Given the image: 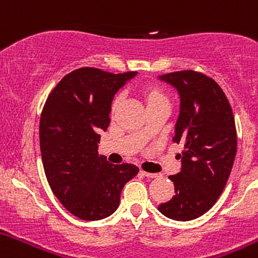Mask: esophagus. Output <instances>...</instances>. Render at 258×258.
<instances>
[{
    "label": "esophagus",
    "mask_w": 258,
    "mask_h": 258,
    "mask_svg": "<svg viewBox=\"0 0 258 258\" xmlns=\"http://www.w3.org/2000/svg\"><path fill=\"white\" fill-rule=\"evenodd\" d=\"M143 174L146 175V177H149V178H157V177H160V173H150V172H143Z\"/></svg>",
    "instance_id": "esophagus-1"
}]
</instances>
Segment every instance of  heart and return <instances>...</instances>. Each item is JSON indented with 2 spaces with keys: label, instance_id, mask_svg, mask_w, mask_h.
<instances>
[{
  "label": "heart",
  "instance_id": "b5f03b06",
  "mask_svg": "<svg viewBox=\"0 0 258 258\" xmlns=\"http://www.w3.org/2000/svg\"><path fill=\"white\" fill-rule=\"evenodd\" d=\"M164 95L161 94V93L159 92H151L149 95H147V101L149 102H154V101H157V99H163ZM120 99H121V95H117V97L113 99L112 102V109L116 108V106L118 104V102H120Z\"/></svg>",
  "mask_w": 258,
  "mask_h": 258
}]
</instances>
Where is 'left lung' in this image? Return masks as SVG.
I'll use <instances>...</instances> for the list:
<instances>
[{"mask_svg":"<svg viewBox=\"0 0 258 258\" xmlns=\"http://www.w3.org/2000/svg\"><path fill=\"white\" fill-rule=\"evenodd\" d=\"M181 98L173 142L182 143L181 172L169 175L174 192L159 206L168 218L190 221L208 212L226 186L236 154L232 109L216 81L192 70L160 76Z\"/></svg>","mask_w":258,"mask_h":258,"instance_id":"8db88e82","label":"left lung"}]
</instances>
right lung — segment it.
<instances>
[{
  "mask_svg": "<svg viewBox=\"0 0 258 258\" xmlns=\"http://www.w3.org/2000/svg\"><path fill=\"white\" fill-rule=\"evenodd\" d=\"M136 75L79 68L56 84L44 104L40 149L45 174L61 206L81 220L112 214L125 183L140 172L134 164L113 165L98 155V133L108 127L113 97Z\"/></svg>",
  "mask_w": 258,
  "mask_h": 258,
  "instance_id": "1",
  "label": "right lung"
}]
</instances>
